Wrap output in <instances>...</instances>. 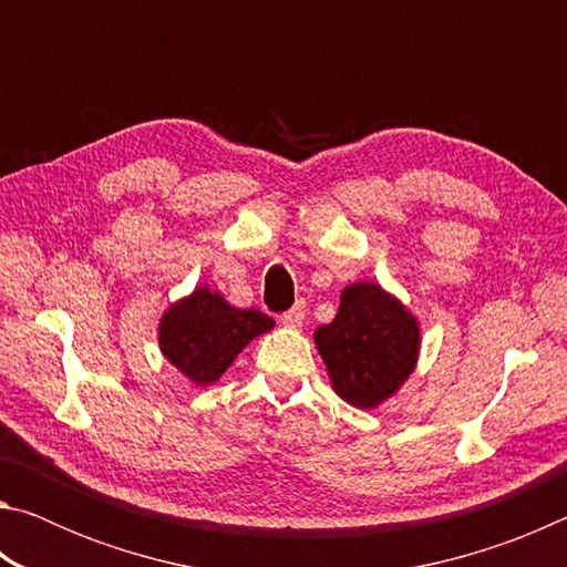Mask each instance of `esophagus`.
Instances as JSON below:
<instances>
[{"mask_svg":"<svg viewBox=\"0 0 567 567\" xmlns=\"http://www.w3.org/2000/svg\"><path fill=\"white\" fill-rule=\"evenodd\" d=\"M305 320V307L302 305H295L292 310H287L280 315V322L285 324V328H300Z\"/></svg>","mask_w":567,"mask_h":567,"instance_id":"34e87169","label":"esophagus"}]
</instances>
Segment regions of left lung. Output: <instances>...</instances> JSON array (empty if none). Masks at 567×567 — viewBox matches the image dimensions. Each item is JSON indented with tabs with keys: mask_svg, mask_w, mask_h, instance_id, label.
<instances>
[{
	"mask_svg": "<svg viewBox=\"0 0 567 567\" xmlns=\"http://www.w3.org/2000/svg\"><path fill=\"white\" fill-rule=\"evenodd\" d=\"M332 388L354 408H375L415 368L417 322L380 285L358 282L342 290L334 320L315 332Z\"/></svg>",
	"mask_w": 567,
	"mask_h": 567,
	"instance_id": "left-lung-1",
	"label": "left lung"
}]
</instances>
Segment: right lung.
Returning a JSON list of instances; mask_svg holds the SVG:
<instances>
[{
  "label": "right lung",
  "instance_id": "obj_1",
  "mask_svg": "<svg viewBox=\"0 0 567 567\" xmlns=\"http://www.w3.org/2000/svg\"><path fill=\"white\" fill-rule=\"evenodd\" d=\"M260 310H239L207 287L169 307L159 322V348L177 370L209 385L233 364L245 344L272 328Z\"/></svg>",
  "mask_w": 567,
  "mask_h": 567
}]
</instances>
